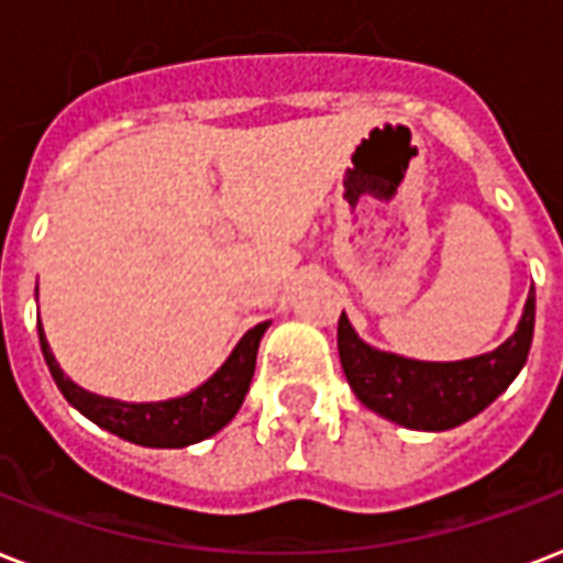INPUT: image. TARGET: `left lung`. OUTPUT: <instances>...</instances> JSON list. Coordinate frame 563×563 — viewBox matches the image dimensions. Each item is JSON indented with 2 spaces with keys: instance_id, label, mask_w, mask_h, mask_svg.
<instances>
[{
  "instance_id": "obj_1",
  "label": "left lung",
  "mask_w": 563,
  "mask_h": 563,
  "mask_svg": "<svg viewBox=\"0 0 563 563\" xmlns=\"http://www.w3.org/2000/svg\"><path fill=\"white\" fill-rule=\"evenodd\" d=\"M534 333V289L515 335L497 351L462 362H420L376 351L339 318V356L353 394L371 411L406 429L444 432L488 409L526 365Z\"/></svg>"
}]
</instances>
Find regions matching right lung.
Masks as SVG:
<instances>
[{"label":"right lung","mask_w":563,"mask_h":563,"mask_svg":"<svg viewBox=\"0 0 563 563\" xmlns=\"http://www.w3.org/2000/svg\"><path fill=\"white\" fill-rule=\"evenodd\" d=\"M265 330H268V321L247 330L242 342L228 356V362L195 391L161 402H122L113 400V397L84 391L81 385H75L55 362V356L48 351L46 335H43V327L37 324L40 347H43L48 374L57 383L60 394L69 400V406H75L84 418H90L101 429L143 446H189L216 435L221 427H228L245 400L247 388H251L256 351H260V339H263Z\"/></svg>","instance_id":"1"}]
</instances>
